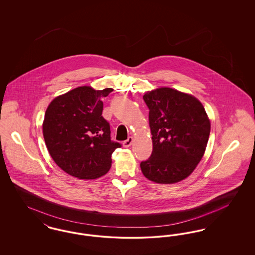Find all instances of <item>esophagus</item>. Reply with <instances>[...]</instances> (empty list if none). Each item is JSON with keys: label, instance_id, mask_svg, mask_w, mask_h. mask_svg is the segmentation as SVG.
I'll return each mask as SVG.
<instances>
[{"label": "esophagus", "instance_id": "obj_1", "mask_svg": "<svg viewBox=\"0 0 255 255\" xmlns=\"http://www.w3.org/2000/svg\"><path fill=\"white\" fill-rule=\"evenodd\" d=\"M132 143H133V137L129 136L125 141H123V146L124 147H129V146H131Z\"/></svg>", "mask_w": 255, "mask_h": 255}]
</instances>
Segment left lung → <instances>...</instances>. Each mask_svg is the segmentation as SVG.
Returning <instances> with one entry per match:
<instances>
[{"label":"left lung","mask_w":255,"mask_h":255,"mask_svg":"<svg viewBox=\"0 0 255 255\" xmlns=\"http://www.w3.org/2000/svg\"><path fill=\"white\" fill-rule=\"evenodd\" d=\"M149 108L153 151L140 162L143 175L158 183L187 178L203 158L210 122L196 97L171 88H158L143 96Z\"/></svg>","instance_id":"left-lung-1"}]
</instances>
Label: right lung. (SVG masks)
I'll return each instance as SVG.
<instances>
[{
    "label": "right lung",
    "mask_w": 255,
    "mask_h": 255,
    "mask_svg": "<svg viewBox=\"0 0 255 255\" xmlns=\"http://www.w3.org/2000/svg\"><path fill=\"white\" fill-rule=\"evenodd\" d=\"M114 90L75 88L55 97L43 122V134L49 155L69 175L94 180L105 175L112 154L122 144L111 140L109 122L102 117V97Z\"/></svg>",
    "instance_id": "obj_1"
}]
</instances>
